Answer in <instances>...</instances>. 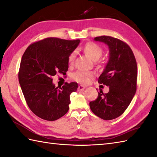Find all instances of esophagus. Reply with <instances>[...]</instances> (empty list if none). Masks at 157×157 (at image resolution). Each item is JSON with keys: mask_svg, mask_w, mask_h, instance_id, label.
<instances>
[{"mask_svg": "<svg viewBox=\"0 0 157 157\" xmlns=\"http://www.w3.org/2000/svg\"><path fill=\"white\" fill-rule=\"evenodd\" d=\"M85 87L82 86V85H78V91H84Z\"/></svg>", "mask_w": 157, "mask_h": 157, "instance_id": "1", "label": "esophagus"}]
</instances>
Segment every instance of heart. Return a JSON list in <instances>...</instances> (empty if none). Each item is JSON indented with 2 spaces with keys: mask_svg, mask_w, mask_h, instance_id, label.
<instances>
[{
  "mask_svg": "<svg viewBox=\"0 0 157 157\" xmlns=\"http://www.w3.org/2000/svg\"><path fill=\"white\" fill-rule=\"evenodd\" d=\"M84 52L94 61H97L101 57L103 53V50L99 45L95 43H88L84 47ZM75 52L71 53L68 57V62L70 64H72L75 59ZM94 76V74L87 71L78 70L73 74L72 77L81 84H87L91 81Z\"/></svg>",
  "mask_w": 157,
  "mask_h": 157,
  "instance_id": "b5f03b06",
  "label": "heart"
}]
</instances>
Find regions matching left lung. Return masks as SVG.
<instances>
[{
    "instance_id": "8db88e82",
    "label": "left lung",
    "mask_w": 157,
    "mask_h": 157,
    "mask_svg": "<svg viewBox=\"0 0 157 157\" xmlns=\"http://www.w3.org/2000/svg\"><path fill=\"white\" fill-rule=\"evenodd\" d=\"M96 42L109 47V61L98 78V82L109 88L108 93L100 90L98 96L90 102L91 111L105 120L120 116L131 103L137 87V66L128 44L110 36L96 37Z\"/></svg>"
}]
</instances>
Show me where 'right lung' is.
Here are the masks:
<instances>
[{
	"label": "right lung",
	"mask_w": 157,
	"mask_h": 157,
	"mask_svg": "<svg viewBox=\"0 0 157 157\" xmlns=\"http://www.w3.org/2000/svg\"><path fill=\"white\" fill-rule=\"evenodd\" d=\"M80 42L46 38L31 44L22 55L19 83L29 107L43 120H58L69 110L70 94L77 90L78 84L66 82L55 87L52 76L66 74L69 56Z\"/></svg>",
	"instance_id": "add662e5"
}]
</instances>
